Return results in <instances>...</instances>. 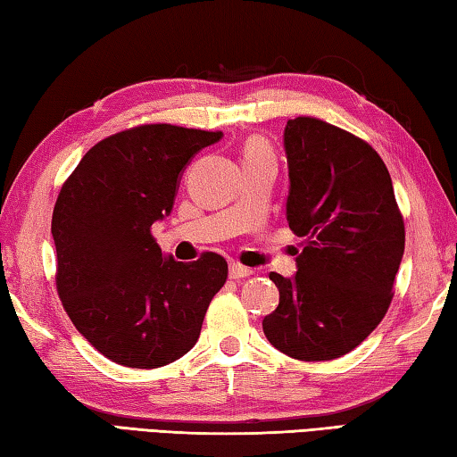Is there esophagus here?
<instances>
[{"label":"esophagus","instance_id":"esophagus-1","mask_svg":"<svg viewBox=\"0 0 457 457\" xmlns=\"http://www.w3.org/2000/svg\"><path fill=\"white\" fill-rule=\"evenodd\" d=\"M253 270L252 268H245L242 264H237V262H234V264H229V278H234V280H242V278H247L252 276Z\"/></svg>","mask_w":457,"mask_h":457}]
</instances>
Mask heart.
Returning a JSON list of instances; mask_svg holds the SVG:
<instances>
[{
  "instance_id": "obj_1",
  "label": "heart",
  "mask_w": 457,
  "mask_h": 457,
  "mask_svg": "<svg viewBox=\"0 0 457 457\" xmlns=\"http://www.w3.org/2000/svg\"><path fill=\"white\" fill-rule=\"evenodd\" d=\"M260 153H270L268 145L262 141V138H250L244 146V157H250V154H260Z\"/></svg>"
}]
</instances>
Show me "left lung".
I'll return each instance as SVG.
<instances>
[{"label": "left lung", "instance_id": "left-lung-1", "mask_svg": "<svg viewBox=\"0 0 457 457\" xmlns=\"http://www.w3.org/2000/svg\"><path fill=\"white\" fill-rule=\"evenodd\" d=\"M286 220L304 250L298 272H272L280 304L262 327L278 351L330 361L359 346L383 320L405 250L391 175L369 143L328 122H286Z\"/></svg>", "mask_w": 457, "mask_h": 457}]
</instances>
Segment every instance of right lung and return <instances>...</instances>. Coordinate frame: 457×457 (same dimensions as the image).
Here are the masks:
<instances>
[{"instance_id": "obj_1", "label": "right lung", "mask_w": 457, "mask_h": 457, "mask_svg": "<svg viewBox=\"0 0 457 457\" xmlns=\"http://www.w3.org/2000/svg\"><path fill=\"white\" fill-rule=\"evenodd\" d=\"M223 133L143 125L96 143L62 185L52 215L56 288L80 335L106 359L157 369L197 343L228 262L165 256L151 236L173 210L185 167Z\"/></svg>"}]
</instances>
